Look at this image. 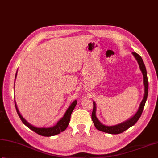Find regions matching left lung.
<instances>
[{
	"instance_id": "1",
	"label": "left lung",
	"mask_w": 158,
	"mask_h": 158,
	"mask_svg": "<svg viewBox=\"0 0 158 158\" xmlns=\"http://www.w3.org/2000/svg\"><path fill=\"white\" fill-rule=\"evenodd\" d=\"M132 54L134 55V56L138 61L139 66H140V69L142 71V73L143 74L144 85V95L143 99L141 102L138 112L134 116L132 117V118L128 120L127 121H125L123 123H120L119 125H114V126H106V125H103L102 123L99 122V120H98L97 117H96V103L95 102H93V110H92V120L94 123L95 127L97 128L98 130L107 133V134H119L120 133H123V131H125L129 127H131V126L135 125L138 120V119L140 118L145 106V103H146V101L147 98L148 89H149V82H148L146 67L144 66L143 59H142V57L138 53H136V52H133Z\"/></svg>"
}]
</instances>
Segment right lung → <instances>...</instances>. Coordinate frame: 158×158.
<instances>
[{
  "label": "right lung",
  "mask_w": 158,
  "mask_h": 158,
  "mask_svg": "<svg viewBox=\"0 0 158 158\" xmlns=\"http://www.w3.org/2000/svg\"><path fill=\"white\" fill-rule=\"evenodd\" d=\"M16 75H17V73L15 74V77H16ZM77 103V101H74L73 103L70 105V106L68 108V110L66 112V113H65L64 117L60 120V121H58L57 125L52 127H48V128H44V127L38 128V127H34L31 125H30L29 123L27 121H26V120L24 119L23 118V116L20 115L19 111L18 110L16 104H15V109H16L18 116H19L22 122H23L24 125H25L27 127H28L30 129H31L32 131H35L39 135H42V136L49 137V136H52V135H55L57 134H60L61 131H64L65 129L67 128V127L69 125V122H70L71 114H72L73 110L75 109Z\"/></svg>",
  "instance_id": "add662e5"
}]
</instances>
